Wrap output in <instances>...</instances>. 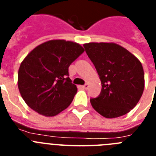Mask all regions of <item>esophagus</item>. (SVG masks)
I'll return each instance as SVG.
<instances>
[{
  "label": "esophagus",
  "mask_w": 156,
  "mask_h": 156,
  "mask_svg": "<svg viewBox=\"0 0 156 156\" xmlns=\"http://www.w3.org/2000/svg\"><path fill=\"white\" fill-rule=\"evenodd\" d=\"M82 87L83 88V89H87L88 87H89V84H88V83H86V84H84L83 85V86H82Z\"/></svg>",
  "instance_id": "34e87169"
}]
</instances>
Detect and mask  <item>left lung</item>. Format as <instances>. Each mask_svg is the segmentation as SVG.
Wrapping results in <instances>:
<instances>
[{"label": "left lung", "mask_w": 156, "mask_h": 156, "mask_svg": "<svg viewBox=\"0 0 156 156\" xmlns=\"http://www.w3.org/2000/svg\"><path fill=\"white\" fill-rule=\"evenodd\" d=\"M83 47L101 82L100 94L90 99L92 107L105 118H116L129 112L144 91L140 62L114 43H89Z\"/></svg>", "instance_id": "8db88e82"}]
</instances>
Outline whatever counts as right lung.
Returning a JSON list of instances; mask_svg holds the SVG:
<instances>
[{
    "instance_id": "right-lung-1",
    "label": "right lung",
    "mask_w": 156,
    "mask_h": 156,
    "mask_svg": "<svg viewBox=\"0 0 156 156\" xmlns=\"http://www.w3.org/2000/svg\"><path fill=\"white\" fill-rule=\"evenodd\" d=\"M83 51L77 43L53 40L29 53L18 73L19 92L27 105L45 116L66 109L77 92L69 77V67Z\"/></svg>"
}]
</instances>
